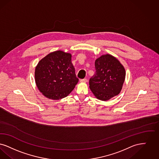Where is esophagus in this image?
Returning <instances> with one entry per match:
<instances>
[{"instance_id": "34e87169", "label": "esophagus", "mask_w": 159, "mask_h": 159, "mask_svg": "<svg viewBox=\"0 0 159 159\" xmlns=\"http://www.w3.org/2000/svg\"><path fill=\"white\" fill-rule=\"evenodd\" d=\"M80 82L81 83H87V80L86 78H84V79H82L80 80Z\"/></svg>"}]
</instances>
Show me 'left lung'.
I'll return each instance as SVG.
<instances>
[{
    "label": "left lung",
    "instance_id": "obj_1",
    "mask_svg": "<svg viewBox=\"0 0 159 159\" xmlns=\"http://www.w3.org/2000/svg\"><path fill=\"white\" fill-rule=\"evenodd\" d=\"M96 73L90 79L91 91L98 100L107 101L118 95L122 89L125 69L117 59L109 54L95 61Z\"/></svg>",
    "mask_w": 159,
    "mask_h": 159
}]
</instances>
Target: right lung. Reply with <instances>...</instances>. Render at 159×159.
<instances>
[{"instance_id": "obj_1", "label": "right lung", "mask_w": 159, "mask_h": 159, "mask_svg": "<svg viewBox=\"0 0 159 159\" xmlns=\"http://www.w3.org/2000/svg\"><path fill=\"white\" fill-rule=\"evenodd\" d=\"M71 54L61 50L52 52L38 63L35 81L39 91L52 100L66 97L74 90L78 79L71 62Z\"/></svg>"}]
</instances>
